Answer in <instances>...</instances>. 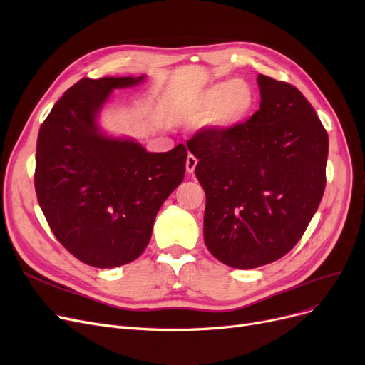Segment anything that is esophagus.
I'll return each mask as SVG.
<instances>
[{"label": "esophagus", "instance_id": "34e87169", "mask_svg": "<svg viewBox=\"0 0 365 365\" xmlns=\"http://www.w3.org/2000/svg\"><path fill=\"white\" fill-rule=\"evenodd\" d=\"M197 163H198L197 158H195L194 155L189 153L187 158H186V171H187V173H194V171H195V167H197Z\"/></svg>", "mask_w": 365, "mask_h": 365}]
</instances>
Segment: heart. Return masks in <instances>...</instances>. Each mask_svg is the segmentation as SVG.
Segmentation results:
<instances>
[{
	"mask_svg": "<svg viewBox=\"0 0 365 365\" xmlns=\"http://www.w3.org/2000/svg\"><path fill=\"white\" fill-rule=\"evenodd\" d=\"M257 104L255 92L245 81L215 82L189 97L183 115L189 119L205 118V125L216 133H227L243 125Z\"/></svg>",
	"mask_w": 365,
	"mask_h": 365,
	"instance_id": "b5f03b06",
	"label": "heart"
}]
</instances>
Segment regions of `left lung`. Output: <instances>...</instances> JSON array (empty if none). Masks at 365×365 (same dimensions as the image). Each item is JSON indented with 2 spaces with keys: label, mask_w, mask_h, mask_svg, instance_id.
Returning a JSON list of instances; mask_svg holds the SVG:
<instances>
[{
  "label": "left lung",
  "mask_w": 365,
  "mask_h": 365,
  "mask_svg": "<svg viewBox=\"0 0 365 365\" xmlns=\"http://www.w3.org/2000/svg\"><path fill=\"white\" fill-rule=\"evenodd\" d=\"M261 104L227 133L200 130L187 149L205 192L204 243L234 268L280 259L303 237L325 191L328 134L295 86L259 74Z\"/></svg>",
  "instance_id": "obj_1"
}]
</instances>
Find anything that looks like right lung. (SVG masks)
Returning <instances> with one entry per match:
<instances>
[{"label": "right lung", "instance_id": "right-lung-1", "mask_svg": "<svg viewBox=\"0 0 365 365\" xmlns=\"http://www.w3.org/2000/svg\"><path fill=\"white\" fill-rule=\"evenodd\" d=\"M143 78H81L56 101L38 133V204L58 242L91 267L137 259L150 240L156 213L185 176V145L152 153L98 128V112L113 89Z\"/></svg>", "mask_w": 365, "mask_h": 365}]
</instances>
